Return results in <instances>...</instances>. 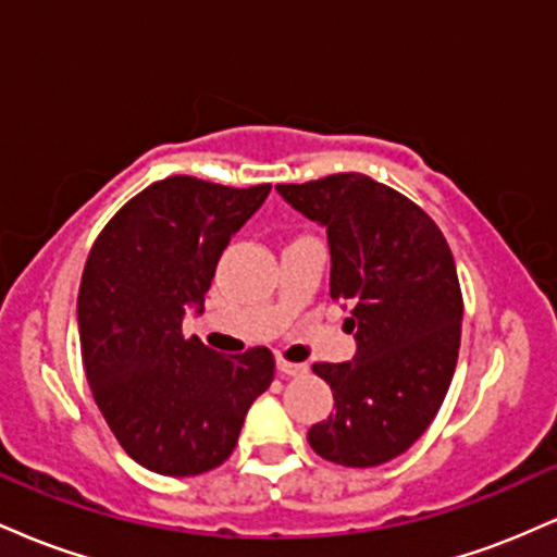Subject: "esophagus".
Returning a JSON list of instances; mask_svg holds the SVG:
<instances>
[{
    "label": "esophagus",
    "mask_w": 557,
    "mask_h": 557,
    "mask_svg": "<svg viewBox=\"0 0 557 557\" xmlns=\"http://www.w3.org/2000/svg\"><path fill=\"white\" fill-rule=\"evenodd\" d=\"M277 372L285 376H300V374L309 372V363H293V361L277 359Z\"/></svg>",
    "instance_id": "esophagus-1"
}]
</instances>
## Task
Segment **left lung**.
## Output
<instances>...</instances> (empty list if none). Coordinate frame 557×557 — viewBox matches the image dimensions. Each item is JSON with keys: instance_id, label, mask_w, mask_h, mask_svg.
I'll return each mask as SVG.
<instances>
[{"instance_id": "8db88e82", "label": "left lung", "mask_w": 557, "mask_h": 557, "mask_svg": "<svg viewBox=\"0 0 557 557\" xmlns=\"http://www.w3.org/2000/svg\"><path fill=\"white\" fill-rule=\"evenodd\" d=\"M277 190L327 227L330 296L350 304L356 337L354 361L311 367L335 413L311 426L309 445L350 469L393 461L437 417L456 372L463 298L450 246L411 198L361 172Z\"/></svg>"}]
</instances>
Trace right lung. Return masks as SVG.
<instances>
[{
  "label": "right lung",
  "mask_w": 557,
  "mask_h": 557,
  "mask_svg": "<svg viewBox=\"0 0 557 557\" xmlns=\"http://www.w3.org/2000/svg\"><path fill=\"white\" fill-rule=\"evenodd\" d=\"M172 175L107 222L78 290L81 354L101 417L133 461L196 476L235 450L251 403L272 385L274 356H222L183 335L201 311L230 238L270 196Z\"/></svg>",
  "instance_id": "1"
}]
</instances>
